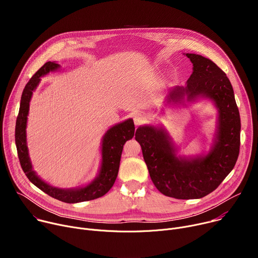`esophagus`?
Here are the masks:
<instances>
[{
    "instance_id": "1",
    "label": "esophagus",
    "mask_w": 258,
    "mask_h": 258,
    "mask_svg": "<svg viewBox=\"0 0 258 258\" xmlns=\"http://www.w3.org/2000/svg\"><path fill=\"white\" fill-rule=\"evenodd\" d=\"M146 120H147V116H146V114H144V113H142V112L136 113V114L134 115V121H135V124H136V125H141V124H143Z\"/></svg>"
}]
</instances>
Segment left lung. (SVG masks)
<instances>
[{
    "mask_svg": "<svg viewBox=\"0 0 258 258\" xmlns=\"http://www.w3.org/2000/svg\"><path fill=\"white\" fill-rule=\"evenodd\" d=\"M193 63V73L186 88L176 87L170 99L180 101L196 97L211 99L218 109L216 141L211 151L197 158L175 156V149L162 128L140 126L136 140L157 190L175 199H199L213 192L234 168L240 151L241 120L234 90L226 73L211 60L186 54Z\"/></svg>",
    "mask_w": 258,
    "mask_h": 258,
    "instance_id": "obj_1",
    "label": "left lung"
}]
</instances>
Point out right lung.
Listing matches in <instances>:
<instances>
[{
  "mask_svg": "<svg viewBox=\"0 0 258 258\" xmlns=\"http://www.w3.org/2000/svg\"><path fill=\"white\" fill-rule=\"evenodd\" d=\"M59 66V64L51 61L45 63L32 76L22 92L20 108L15 126V143L17 154L21 168L27 178L35 187H38L49 196L65 203L90 201L104 196L114 185L119 169L123 145L126 141L133 139L135 135V124L133 119H127L111 127L105 134L102 143V165L100 173L87 187L75 190H63L52 187L42 180L32 170L26 146L25 128L29 110V101L32 92L41 81L40 78L44 77L50 71L58 69Z\"/></svg>",
  "mask_w": 258,
  "mask_h": 258,
  "instance_id": "obj_1",
  "label": "right lung"
}]
</instances>
